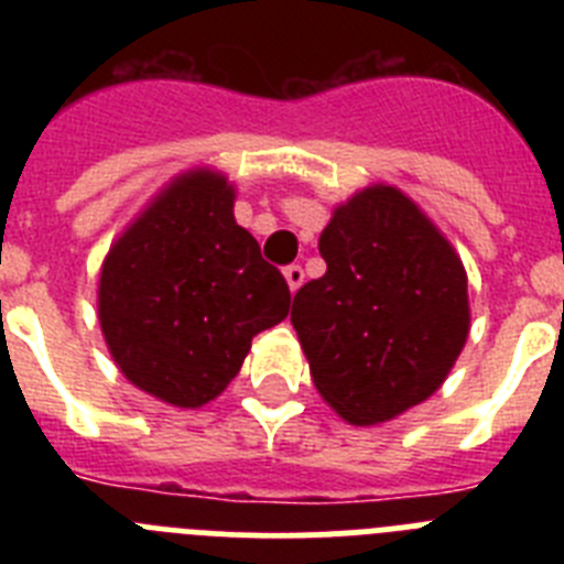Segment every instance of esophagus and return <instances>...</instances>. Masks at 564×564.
<instances>
[{"label": "esophagus", "instance_id": "obj_1", "mask_svg": "<svg viewBox=\"0 0 564 564\" xmlns=\"http://www.w3.org/2000/svg\"><path fill=\"white\" fill-rule=\"evenodd\" d=\"M285 282H288V288H291V293H296L299 288H302V282H305V271H302V265H288Z\"/></svg>", "mask_w": 564, "mask_h": 564}]
</instances>
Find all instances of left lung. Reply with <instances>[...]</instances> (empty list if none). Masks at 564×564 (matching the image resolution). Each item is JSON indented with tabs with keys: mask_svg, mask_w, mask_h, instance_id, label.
<instances>
[{
	"mask_svg": "<svg viewBox=\"0 0 564 564\" xmlns=\"http://www.w3.org/2000/svg\"><path fill=\"white\" fill-rule=\"evenodd\" d=\"M327 273L299 288L291 322L318 395L376 426L441 390L471 327L468 276L412 197L372 183L318 237Z\"/></svg>",
	"mask_w": 564,
	"mask_h": 564,
	"instance_id": "left-lung-1",
	"label": "left lung"
}]
</instances>
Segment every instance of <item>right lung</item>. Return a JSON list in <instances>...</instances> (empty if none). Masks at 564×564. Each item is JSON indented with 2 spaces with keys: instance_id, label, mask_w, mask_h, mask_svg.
<instances>
[{
  "instance_id": "obj_1",
  "label": "right lung",
  "mask_w": 564,
  "mask_h": 564,
  "mask_svg": "<svg viewBox=\"0 0 564 564\" xmlns=\"http://www.w3.org/2000/svg\"><path fill=\"white\" fill-rule=\"evenodd\" d=\"M234 200L217 169L181 172L104 257L98 322L109 356L169 406L200 410L223 395L251 338L291 307L282 273L234 220Z\"/></svg>"
}]
</instances>
